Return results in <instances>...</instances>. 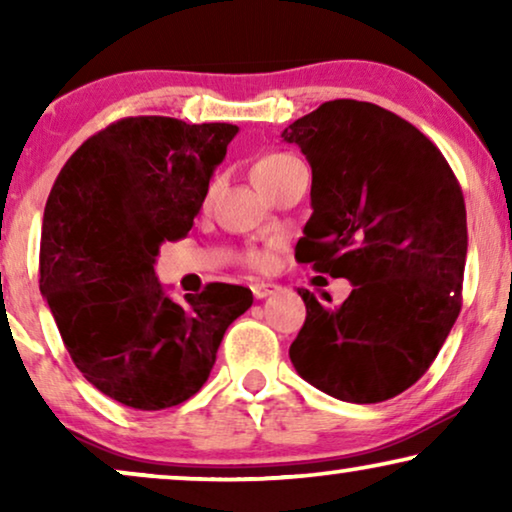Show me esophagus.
Wrapping results in <instances>:
<instances>
[{
	"instance_id": "obj_1",
	"label": "esophagus",
	"mask_w": 512,
	"mask_h": 512,
	"mask_svg": "<svg viewBox=\"0 0 512 512\" xmlns=\"http://www.w3.org/2000/svg\"><path fill=\"white\" fill-rule=\"evenodd\" d=\"M282 286L275 284V282H254L251 284V291H254V296L261 300V298H268L272 293H277Z\"/></svg>"
}]
</instances>
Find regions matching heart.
Listing matches in <instances>:
<instances>
[{"label": "heart", "mask_w": 512, "mask_h": 512, "mask_svg": "<svg viewBox=\"0 0 512 512\" xmlns=\"http://www.w3.org/2000/svg\"><path fill=\"white\" fill-rule=\"evenodd\" d=\"M293 163H298V160L293 158L291 153H282V151L265 153V156L258 158L254 167H251V177H254V181L258 184V188H261V191H268V188L275 184V181L282 177V174L289 170ZM212 191H214V186L209 188V193H212ZM265 261H268L265 251H261V249H249L247 251V263L254 265V268H261V265H265Z\"/></svg>", "instance_id": "obj_1"}]
</instances>
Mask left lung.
Returning <instances> with one entry per match:
<instances>
[{"label": "left lung", "mask_w": 512, "mask_h": 512, "mask_svg": "<svg viewBox=\"0 0 512 512\" xmlns=\"http://www.w3.org/2000/svg\"><path fill=\"white\" fill-rule=\"evenodd\" d=\"M282 137L312 167L296 258L354 284L333 310L298 289L307 317L291 363L340 401H387L429 370L459 317L464 193L438 146L377 104L324 102Z\"/></svg>", "instance_id": "1"}]
</instances>
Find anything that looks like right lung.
<instances>
[{"label":"right lung","instance_id":"add662e5","mask_svg":"<svg viewBox=\"0 0 512 512\" xmlns=\"http://www.w3.org/2000/svg\"><path fill=\"white\" fill-rule=\"evenodd\" d=\"M237 125L130 116L62 167L41 226L39 289L74 366L104 396L165 410L198 394L249 289L207 284L186 303L156 279L160 244L181 240Z\"/></svg>","mask_w":512,"mask_h":512}]
</instances>
